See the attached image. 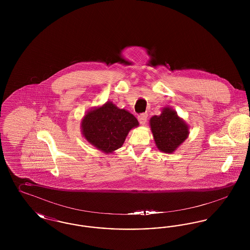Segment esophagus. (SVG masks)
<instances>
[{"mask_svg": "<svg viewBox=\"0 0 250 250\" xmlns=\"http://www.w3.org/2000/svg\"><path fill=\"white\" fill-rule=\"evenodd\" d=\"M147 117H148L147 113H142L141 115H139L138 116V120H139L140 124L141 125H144L146 123V121H147Z\"/></svg>", "mask_w": 250, "mask_h": 250, "instance_id": "esophagus-1", "label": "esophagus"}]
</instances>
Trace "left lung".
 I'll return each mask as SVG.
<instances>
[{
	"mask_svg": "<svg viewBox=\"0 0 250 250\" xmlns=\"http://www.w3.org/2000/svg\"><path fill=\"white\" fill-rule=\"evenodd\" d=\"M150 127L157 149L165 154L175 152L189 135V125L169 107L150 119Z\"/></svg>",
	"mask_w": 250,
	"mask_h": 250,
	"instance_id": "left-lung-1",
	"label": "left lung"
}]
</instances>
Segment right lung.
<instances>
[{
  "instance_id": "1",
  "label": "right lung",
  "mask_w": 250,
  "mask_h": 250,
  "mask_svg": "<svg viewBox=\"0 0 250 250\" xmlns=\"http://www.w3.org/2000/svg\"><path fill=\"white\" fill-rule=\"evenodd\" d=\"M139 126L136 117L126 109L107 101L86 112L81 123L85 140L105 154L121 148L129 131Z\"/></svg>"
}]
</instances>
